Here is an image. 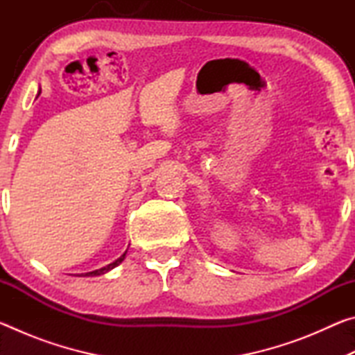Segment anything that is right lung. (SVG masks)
<instances>
[{"label": "right lung", "mask_w": 355, "mask_h": 355, "mask_svg": "<svg viewBox=\"0 0 355 355\" xmlns=\"http://www.w3.org/2000/svg\"><path fill=\"white\" fill-rule=\"evenodd\" d=\"M39 94H40V92H39ZM125 255H127V252H125V254H123L122 257H119L116 261H112V263L107 264V266L101 268V269H97V271H92V272H86V274H83V277H94V275H101V274H106L107 271H111V269H114V268H116V266H119V264L125 260Z\"/></svg>", "instance_id": "obj_1"}]
</instances>
